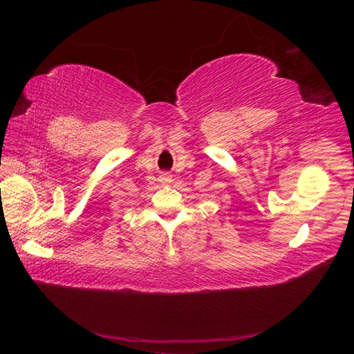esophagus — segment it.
<instances>
[{"label": "esophagus", "mask_w": 354, "mask_h": 354, "mask_svg": "<svg viewBox=\"0 0 354 354\" xmlns=\"http://www.w3.org/2000/svg\"><path fill=\"white\" fill-rule=\"evenodd\" d=\"M162 181H164V183H169V181H170V176L162 175Z\"/></svg>", "instance_id": "1"}]
</instances>
